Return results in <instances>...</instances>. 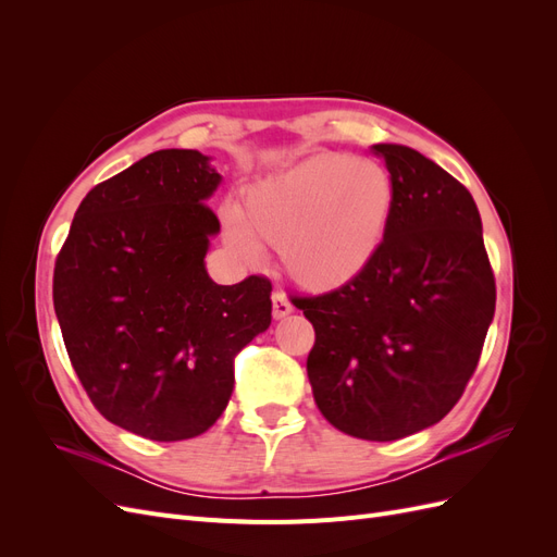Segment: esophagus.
<instances>
[{
	"label": "esophagus",
	"instance_id": "esophagus-1",
	"mask_svg": "<svg viewBox=\"0 0 557 557\" xmlns=\"http://www.w3.org/2000/svg\"><path fill=\"white\" fill-rule=\"evenodd\" d=\"M272 313H274V318H276V320H281V318H285V315H290V313H293V305H290L288 295H285V293H278V290L272 295Z\"/></svg>",
	"mask_w": 557,
	"mask_h": 557
}]
</instances>
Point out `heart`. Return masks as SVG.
<instances>
[{
    "label": "heart",
    "instance_id": "obj_1",
    "mask_svg": "<svg viewBox=\"0 0 557 557\" xmlns=\"http://www.w3.org/2000/svg\"><path fill=\"white\" fill-rule=\"evenodd\" d=\"M393 205L395 185L383 164L323 153L250 185L225 221L244 256H258V238L278 248L293 281L334 290L376 260Z\"/></svg>",
    "mask_w": 557,
    "mask_h": 557
}]
</instances>
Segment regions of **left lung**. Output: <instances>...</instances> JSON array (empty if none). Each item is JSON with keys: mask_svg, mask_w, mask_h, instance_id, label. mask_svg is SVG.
<instances>
[{"mask_svg": "<svg viewBox=\"0 0 557 557\" xmlns=\"http://www.w3.org/2000/svg\"><path fill=\"white\" fill-rule=\"evenodd\" d=\"M372 153L395 185L376 260L295 307L315 330L307 374L320 413L358 440L395 442L462 397L495 315V276L465 185L409 146Z\"/></svg>", "mask_w": 557, "mask_h": 557, "instance_id": "1", "label": "left lung"}]
</instances>
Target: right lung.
<instances>
[{"instance_id":"1","label":"right lung","mask_w":557,"mask_h":557,"mask_svg":"<svg viewBox=\"0 0 557 557\" xmlns=\"http://www.w3.org/2000/svg\"><path fill=\"white\" fill-rule=\"evenodd\" d=\"M221 181L199 150H156L95 185L55 260L74 372L99 413L144 440L207 432L232 397L234 358L272 323L264 276L207 274Z\"/></svg>"}]
</instances>
